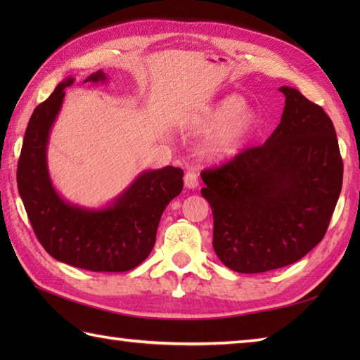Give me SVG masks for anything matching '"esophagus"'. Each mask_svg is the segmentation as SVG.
<instances>
[{
	"instance_id": "34e87169",
	"label": "esophagus",
	"mask_w": 360,
	"mask_h": 360,
	"mask_svg": "<svg viewBox=\"0 0 360 360\" xmlns=\"http://www.w3.org/2000/svg\"><path fill=\"white\" fill-rule=\"evenodd\" d=\"M184 184H186L187 188H196V187H198V184H200V182H198V174H196V172L188 170V172L186 173V176H184Z\"/></svg>"
}]
</instances>
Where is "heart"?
Returning a JSON list of instances; mask_svg holds the SVG:
<instances>
[{
	"mask_svg": "<svg viewBox=\"0 0 360 360\" xmlns=\"http://www.w3.org/2000/svg\"><path fill=\"white\" fill-rule=\"evenodd\" d=\"M259 125V114L236 94L201 105L186 114L182 127L192 133H209L205 153L212 159H226L240 151Z\"/></svg>",
	"mask_w": 360,
	"mask_h": 360,
	"instance_id": "heart-1",
	"label": "heart"
}]
</instances>
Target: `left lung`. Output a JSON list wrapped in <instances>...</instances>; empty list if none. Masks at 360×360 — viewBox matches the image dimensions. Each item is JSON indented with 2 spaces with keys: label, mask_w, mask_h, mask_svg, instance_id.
I'll use <instances>...</instances> for the list:
<instances>
[{
  "label": "left lung",
  "mask_w": 360,
  "mask_h": 360,
  "mask_svg": "<svg viewBox=\"0 0 360 360\" xmlns=\"http://www.w3.org/2000/svg\"><path fill=\"white\" fill-rule=\"evenodd\" d=\"M280 91L285 110L269 139L201 173L213 249L235 272H267L303 258L323 240L342 190L331 119L295 88Z\"/></svg>",
  "instance_id": "8db88e82"
}]
</instances>
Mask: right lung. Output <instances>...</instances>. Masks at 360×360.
I'll return each mask as SVG.
<instances>
[{"mask_svg":"<svg viewBox=\"0 0 360 360\" xmlns=\"http://www.w3.org/2000/svg\"><path fill=\"white\" fill-rule=\"evenodd\" d=\"M103 71L83 80L106 82ZM66 77L34 110L18 160V192L38 241L58 262L93 272H125L139 266L155 246L160 217L182 192L184 172L167 165L142 172L103 209L80 207L63 200L52 186L48 159L49 133L62 108Z\"/></svg>","mask_w":360,"mask_h":360,"instance_id":"1","label":"right lung"}]
</instances>
